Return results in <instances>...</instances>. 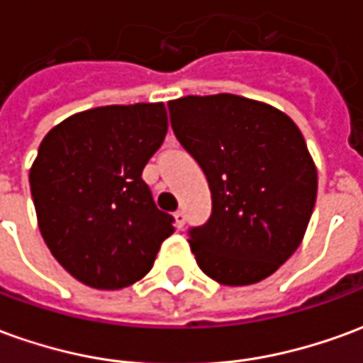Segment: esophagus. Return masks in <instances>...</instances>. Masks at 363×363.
<instances>
[{"mask_svg":"<svg viewBox=\"0 0 363 363\" xmlns=\"http://www.w3.org/2000/svg\"><path fill=\"white\" fill-rule=\"evenodd\" d=\"M184 221H186V216H184V212H182V210H179V212H174V223H177V228L182 229V225H184Z\"/></svg>","mask_w":363,"mask_h":363,"instance_id":"1","label":"esophagus"}]
</instances>
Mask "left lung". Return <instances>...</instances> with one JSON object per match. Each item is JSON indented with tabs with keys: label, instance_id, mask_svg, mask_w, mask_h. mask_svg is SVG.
Here are the masks:
<instances>
[{
	"label": "left lung",
	"instance_id": "1",
	"mask_svg": "<svg viewBox=\"0 0 363 363\" xmlns=\"http://www.w3.org/2000/svg\"><path fill=\"white\" fill-rule=\"evenodd\" d=\"M171 126L198 165L212 216L190 229L200 270L223 286L274 274L303 241L317 200V167L286 112L247 96L169 101Z\"/></svg>",
	"mask_w": 363,
	"mask_h": 363
}]
</instances>
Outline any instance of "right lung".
I'll use <instances>...</instances> for the list:
<instances>
[{
    "label": "right lung",
    "mask_w": 363,
    "mask_h": 363,
    "mask_svg": "<svg viewBox=\"0 0 363 363\" xmlns=\"http://www.w3.org/2000/svg\"><path fill=\"white\" fill-rule=\"evenodd\" d=\"M163 103L108 104L72 114L40 142L30 194L44 241L67 272L122 289L150 272L173 235L142 179L167 134Z\"/></svg>",
    "instance_id": "right-lung-1"
}]
</instances>
